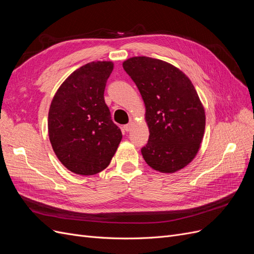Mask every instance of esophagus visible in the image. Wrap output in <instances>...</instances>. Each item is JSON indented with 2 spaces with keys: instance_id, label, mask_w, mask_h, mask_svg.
I'll return each instance as SVG.
<instances>
[{
  "instance_id": "obj_1",
  "label": "esophagus",
  "mask_w": 254,
  "mask_h": 254,
  "mask_svg": "<svg viewBox=\"0 0 254 254\" xmlns=\"http://www.w3.org/2000/svg\"><path fill=\"white\" fill-rule=\"evenodd\" d=\"M132 126H133V123H132V122H130V123H128L127 125H125V126H124V129L126 130L127 132H128V131H130V130H131Z\"/></svg>"
}]
</instances>
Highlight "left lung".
Listing matches in <instances>:
<instances>
[{
    "label": "left lung",
    "instance_id": "8db88e82",
    "mask_svg": "<svg viewBox=\"0 0 254 254\" xmlns=\"http://www.w3.org/2000/svg\"><path fill=\"white\" fill-rule=\"evenodd\" d=\"M123 67L145 104L149 139L141 152L146 163L161 173L181 170L197 155L205 128L204 109L193 83L160 59L132 57Z\"/></svg>",
    "mask_w": 254,
    "mask_h": 254
}]
</instances>
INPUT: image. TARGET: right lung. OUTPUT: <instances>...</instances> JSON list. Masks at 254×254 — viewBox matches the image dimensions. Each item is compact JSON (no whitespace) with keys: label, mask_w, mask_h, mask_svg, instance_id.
Here are the masks:
<instances>
[{"label":"right lung","mask_w":254,"mask_h":254,"mask_svg":"<svg viewBox=\"0 0 254 254\" xmlns=\"http://www.w3.org/2000/svg\"><path fill=\"white\" fill-rule=\"evenodd\" d=\"M112 70L111 61L80 66L59 87L50 107L48 127L54 152L77 175L104 171L122 140L104 98Z\"/></svg>","instance_id":"right-lung-1"}]
</instances>
